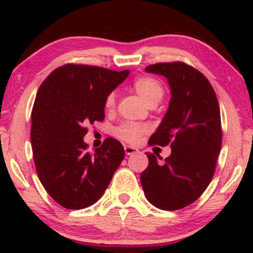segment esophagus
<instances>
[{"label":"esophagus","instance_id":"obj_1","mask_svg":"<svg viewBox=\"0 0 253 253\" xmlns=\"http://www.w3.org/2000/svg\"><path fill=\"white\" fill-rule=\"evenodd\" d=\"M124 149H125V153H126L127 156L134 155V153L138 152V149H135V147H132V146H128V145H126Z\"/></svg>","mask_w":253,"mask_h":253}]
</instances>
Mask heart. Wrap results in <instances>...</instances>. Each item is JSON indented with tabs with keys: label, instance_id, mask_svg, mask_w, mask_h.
<instances>
[{
	"label": "heart",
	"instance_id": "1",
	"mask_svg": "<svg viewBox=\"0 0 253 253\" xmlns=\"http://www.w3.org/2000/svg\"><path fill=\"white\" fill-rule=\"evenodd\" d=\"M132 88L149 106L155 107L164 96V88L162 83L155 77L141 76L135 78L132 83ZM115 107V92H109L104 100V108L113 110ZM150 127L144 124L125 123L115 129V134L119 139L128 144H138L141 136L146 134Z\"/></svg>",
	"mask_w": 253,
	"mask_h": 253
}]
</instances>
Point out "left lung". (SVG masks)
<instances>
[{
	"mask_svg": "<svg viewBox=\"0 0 253 253\" xmlns=\"http://www.w3.org/2000/svg\"><path fill=\"white\" fill-rule=\"evenodd\" d=\"M147 72L168 78L170 106L149 145L171 146V155L158 158L146 152L149 167L140 182L149 201L164 211H177L195 202L215 172L221 149L220 107L207 77L183 62L151 64Z\"/></svg>",
	"mask_w": 253,
	"mask_h": 253,
	"instance_id": "obj_1",
	"label": "left lung"
}]
</instances>
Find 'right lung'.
I'll use <instances>...</instances> for the list:
<instances>
[{"label":"right lung","instance_id":"1","mask_svg":"<svg viewBox=\"0 0 253 253\" xmlns=\"http://www.w3.org/2000/svg\"><path fill=\"white\" fill-rule=\"evenodd\" d=\"M129 71L69 63L48 75L32 109L31 143L42 187L64 208L82 210L103 195L125 157L107 138L94 152L83 141L89 125L104 120V100Z\"/></svg>","mask_w":253,"mask_h":253}]
</instances>
